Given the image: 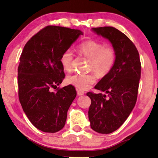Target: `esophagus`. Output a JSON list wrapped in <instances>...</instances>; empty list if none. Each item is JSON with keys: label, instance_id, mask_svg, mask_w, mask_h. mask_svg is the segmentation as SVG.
Masks as SVG:
<instances>
[{"label": "esophagus", "instance_id": "1", "mask_svg": "<svg viewBox=\"0 0 158 158\" xmlns=\"http://www.w3.org/2000/svg\"><path fill=\"white\" fill-rule=\"evenodd\" d=\"M77 95H83L84 94V91H83V90L78 89H77Z\"/></svg>", "mask_w": 158, "mask_h": 158}]
</instances>
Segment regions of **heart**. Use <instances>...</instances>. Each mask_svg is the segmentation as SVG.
Instances as JSON below:
<instances>
[{
	"label": "heart",
	"instance_id": "b5f03b06",
	"mask_svg": "<svg viewBox=\"0 0 158 158\" xmlns=\"http://www.w3.org/2000/svg\"><path fill=\"white\" fill-rule=\"evenodd\" d=\"M78 50L90 60H91L90 69L98 76L103 77L109 73L116 61V52L111 46L95 40H86L79 44ZM74 53L71 49H66L61 54L60 62L65 72H70L73 68ZM68 84L74 85L80 90L89 89L96 81L93 74H74L66 79Z\"/></svg>",
	"mask_w": 158,
	"mask_h": 158
}]
</instances>
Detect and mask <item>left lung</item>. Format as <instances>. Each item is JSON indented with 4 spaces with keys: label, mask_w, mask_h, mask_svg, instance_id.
Masks as SVG:
<instances>
[{
    "label": "left lung",
    "mask_w": 158,
    "mask_h": 158,
    "mask_svg": "<svg viewBox=\"0 0 158 158\" xmlns=\"http://www.w3.org/2000/svg\"><path fill=\"white\" fill-rule=\"evenodd\" d=\"M92 31L109 40L116 52L113 68L95 86L108 97L102 93H86L91 100L90 127L98 133L109 134L123 124L135 107L141 77L140 58L135 45L118 29L105 26Z\"/></svg>",
    "instance_id": "left-lung-1"
}]
</instances>
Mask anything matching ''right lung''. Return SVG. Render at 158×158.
I'll return each mask as SVG.
<instances>
[{"label":"right lung","mask_w":158,"mask_h":158,"mask_svg":"<svg viewBox=\"0 0 158 158\" xmlns=\"http://www.w3.org/2000/svg\"><path fill=\"white\" fill-rule=\"evenodd\" d=\"M83 32L77 29L48 26L23 47L18 67L19 99L29 121L42 132L54 133L65 126L76 90L72 85L52 90L65 78L61 54Z\"/></svg>","instance_id":"1"}]
</instances>
